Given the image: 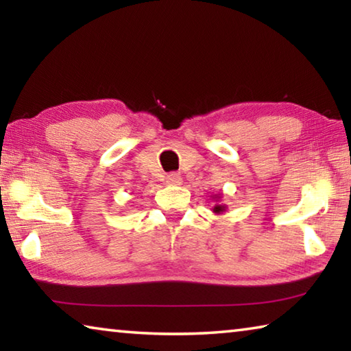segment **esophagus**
<instances>
[{
    "mask_svg": "<svg viewBox=\"0 0 351 351\" xmlns=\"http://www.w3.org/2000/svg\"><path fill=\"white\" fill-rule=\"evenodd\" d=\"M181 176L178 173H169L167 176H165V182L170 184V186H180L181 184Z\"/></svg>",
    "mask_w": 351,
    "mask_h": 351,
    "instance_id": "34e87169",
    "label": "esophagus"
}]
</instances>
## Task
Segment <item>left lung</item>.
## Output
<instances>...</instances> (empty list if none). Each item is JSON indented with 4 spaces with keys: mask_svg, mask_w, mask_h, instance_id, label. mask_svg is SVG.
Masks as SVG:
<instances>
[{
    "mask_svg": "<svg viewBox=\"0 0 351 351\" xmlns=\"http://www.w3.org/2000/svg\"><path fill=\"white\" fill-rule=\"evenodd\" d=\"M213 201H215V206L212 207V212L217 213V215H221L226 210H228V206L221 204V193H215L210 197Z\"/></svg>",
    "mask_w": 351,
    "mask_h": 351,
    "instance_id": "1",
    "label": "left lung"
}]
</instances>
